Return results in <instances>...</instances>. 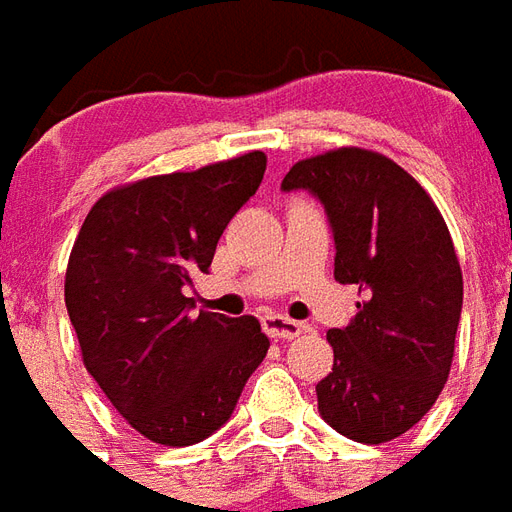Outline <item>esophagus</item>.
I'll use <instances>...</instances> for the list:
<instances>
[{"mask_svg":"<svg viewBox=\"0 0 512 512\" xmlns=\"http://www.w3.org/2000/svg\"><path fill=\"white\" fill-rule=\"evenodd\" d=\"M263 331L276 339V342H285V339H295V336H301L304 333V325L295 323L290 317H282V314H266L263 317Z\"/></svg>","mask_w":512,"mask_h":512,"instance_id":"34e87169","label":"esophagus"}]
</instances>
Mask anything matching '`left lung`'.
Here are the masks:
<instances>
[{
	"instance_id": "obj_1",
	"label": "left lung",
	"mask_w": 512,
	"mask_h": 512,
	"mask_svg": "<svg viewBox=\"0 0 512 512\" xmlns=\"http://www.w3.org/2000/svg\"><path fill=\"white\" fill-rule=\"evenodd\" d=\"M282 189L323 203L333 276L366 295L350 325L328 331L333 369L317 382V410L355 442H391L434 407L453 363L464 279L448 225L407 170L369 149L295 162Z\"/></svg>"
}]
</instances>
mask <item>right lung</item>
Listing matches in <instances>:
<instances>
[{"mask_svg":"<svg viewBox=\"0 0 512 512\" xmlns=\"http://www.w3.org/2000/svg\"><path fill=\"white\" fill-rule=\"evenodd\" d=\"M266 154L105 192L75 238L64 304L83 366L143 437L184 448L225 426L268 336L252 314L200 312L184 295L219 236L252 198Z\"/></svg>","mask_w":512,"mask_h":512,"instance_id":"1","label":"right lung"}]
</instances>
